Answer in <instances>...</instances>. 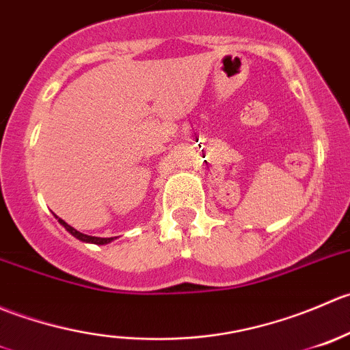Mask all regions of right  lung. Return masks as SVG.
Listing matches in <instances>:
<instances>
[{
	"mask_svg": "<svg viewBox=\"0 0 350 350\" xmlns=\"http://www.w3.org/2000/svg\"><path fill=\"white\" fill-rule=\"evenodd\" d=\"M56 217H57V216H56ZM57 221H59V223L62 224V226L66 228V231H69V233H71L72 237H75V238H78V240H81V241H85V243L107 245V243H110V241L113 240V238H98V237H88V234H85V233H79L78 230H75V228H72V226H69V224L66 223V221L59 219V217H57Z\"/></svg>",
	"mask_w": 350,
	"mask_h": 350,
	"instance_id": "obj_1",
	"label": "right lung"
}]
</instances>
